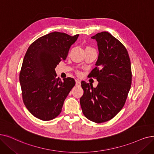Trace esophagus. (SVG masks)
<instances>
[{"label":"esophagus","mask_w":154,"mask_h":154,"mask_svg":"<svg viewBox=\"0 0 154 154\" xmlns=\"http://www.w3.org/2000/svg\"><path fill=\"white\" fill-rule=\"evenodd\" d=\"M75 84L77 86H80L81 85V82H80L79 80H76L75 81Z\"/></svg>","instance_id":"1"}]
</instances>
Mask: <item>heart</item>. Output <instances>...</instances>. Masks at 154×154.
Returning <instances> with one entry per match:
<instances>
[{
    "label": "heart",
    "instance_id": "b5f03b06",
    "mask_svg": "<svg viewBox=\"0 0 154 154\" xmlns=\"http://www.w3.org/2000/svg\"><path fill=\"white\" fill-rule=\"evenodd\" d=\"M89 48H90V47H89ZM78 73H79V74H80V73H79V72H78Z\"/></svg>",
    "mask_w": 154,
    "mask_h": 154
}]
</instances>
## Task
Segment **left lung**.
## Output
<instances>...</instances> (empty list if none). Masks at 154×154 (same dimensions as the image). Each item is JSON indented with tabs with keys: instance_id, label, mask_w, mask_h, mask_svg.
Instances as JSON below:
<instances>
[{
	"instance_id": "1",
	"label": "left lung",
	"mask_w": 154,
	"mask_h": 154,
	"mask_svg": "<svg viewBox=\"0 0 154 154\" xmlns=\"http://www.w3.org/2000/svg\"><path fill=\"white\" fill-rule=\"evenodd\" d=\"M91 38L97 42L99 56L89 76L99 83L94 88L81 82L84 94L80 103L87 118L101 123L114 118L125 104L131 85V62L125 46L108 32H99Z\"/></svg>"
}]
</instances>
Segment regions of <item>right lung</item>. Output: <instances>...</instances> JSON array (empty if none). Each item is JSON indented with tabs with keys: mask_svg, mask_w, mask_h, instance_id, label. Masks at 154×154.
I'll return each mask as SVG.
<instances>
[{
	"mask_svg": "<svg viewBox=\"0 0 154 154\" xmlns=\"http://www.w3.org/2000/svg\"><path fill=\"white\" fill-rule=\"evenodd\" d=\"M79 37L53 32L37 39L26 51L19 82L23 102L36 118L49 121L62 111L65 98L75 85V80L56 78L55 69L67 57L69 49Z\"/></svg>",
	"mask_w": 154,
	"mask_h": 154,
	"instance_id": "add662e5",
	"label": "right lung"
}]
</instances>
